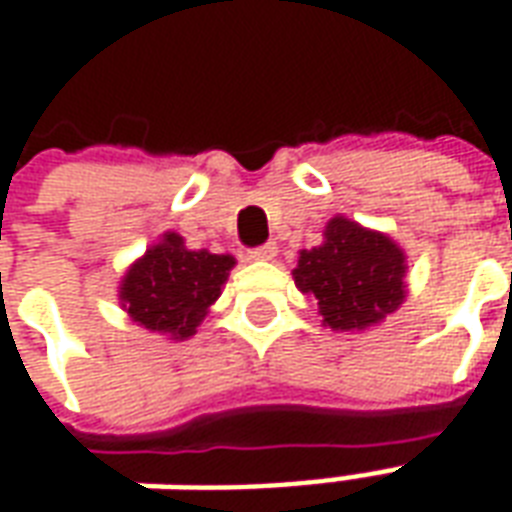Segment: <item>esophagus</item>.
<instances>
[{"label":"esophagus","instance_id":"1","mask_svg":"<svg viewBox=\"0 0 512 512\" xmlns=\"http://www.w3.org/2000/svg\"><path fill=\"white\" fill-rule=\"evenodd\" d=\"M277 257V244H263L257 249H249V260H274Z\"/></svg>","mask_w":512,"mask_h":512}]
</instances>
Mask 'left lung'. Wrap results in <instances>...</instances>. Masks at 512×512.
I'll use <instances>...</instances> for the list:
<instances>
[{
  "label": "left lung",
  "mask_w": 512,
  "mask_h": 512,
  "mask_svg": "<svg viewBox=\"0 0 512 512\" xmlns=\"http://www.w3.org/2000/svg\"><path fill=\"white\" fill-rule=\"evenodd\" d=\"M406 252L384 233L334 216L323 244L301 249L296 288L318 299L323 323L334 332H362L406 299Z\"/></svg>",
  "instance_id": "1"
}]
</instances>
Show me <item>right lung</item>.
<instances>
[{
  "instance_id": "right-lung-1",
  "label": "right lung",
  "mask_w": 512,
  "mask_h": 512,
  "mask_svg": "<svg viewBox=\"0 0 512 512\" xmlns=\"http://www.w3.org/2000/svg\"><path fill=\"white\" fill-rule=\"evenodd\" d=\"M233 266V255L194 252L178 233H164L126 271L120 304L142 329L169 334V340H189L219 299Z\"/></svg>"
}]
</instances>
